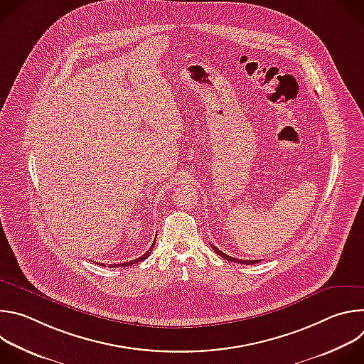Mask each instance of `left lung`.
<instances>
[{
    "label": "left lung",
    "mask_w": 364,
    "mask_h": 364,
    "mask_svg": "<svg viewBox=\"0 0 364 364\" xmlns=\"http://www.w3.org/2000/svg\"><path fill=\"white\" fill-rule=\"evenodd\" d=\"M212 247H213V250L218 253V255H220L222 257H225L226 261H230V262H236V264H245V265H253V264H257V262H261V261H245V259H237V257H232V256H229V255H226V253H223L222 250H219L216 246H213L212 245Z\"/></svg>",
    "instance_id": "8db88e82"
}]
</instances>
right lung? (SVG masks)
Instances as JSON below:
<instances>
[{"instance_id": "1", "label": "right lung", "mask_w": 364, "mask_h": 364, "mask_svg": "<svg viewBox=\"0 0 364 364\" xmlns=\"http://www.w3.org/2000/svg\"><path fill=\"white\" fill-rule=\"evenodd\" d=\"M154 245H155V240H154V243L151 245V247L142 255V256H139L138 259H135V261H129V262H124V264H115V265H111V268H118V267H129V265H134V264H138V262H141V261H144V259H146V256H149V253H151V250H152V247H154ZM102 267H105V264H102Z\"/></svg>"}]
</instances>
